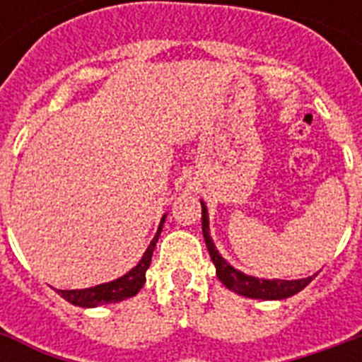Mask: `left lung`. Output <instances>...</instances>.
<instances>
[{"label": "left lung", "instance_id": "8db88e82", "mask_svg": "<svg viewBox=\"0 0 362 362\" xmlns=\"http://www.w3.org/2000/svg\"><path fill=\"white\" fill-rule=\"evenodd\" d=\"M201 209H203V237L209 247L210 259L216 267V276L220 278V281L227 289L238 293L242 297L247 298H261V300H281V298L293 297L298 291H303L304 287L308 286L310 281L314 280L317 272L308 278H300V280H264V278H255V276L244 274L242 270L235 269L229 261L221 257V253L218 252L214 240L210 237V221H209V209L204 201H201Z\"/></svg>", "mask_w": 362, "mask_h": 362}]
</instances>
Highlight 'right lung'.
I'll list each match as a JSON object with an SVG mask.
<instances>
[{"instance_id": "1", "label": "right lung", "mask_w": 362, "mask_h": 362, "mask_svg": "<svg viewBox=\"0 0 362 362\" xmlns=\"http://www.w3.org/2000/svg\"><path fill=\"white\" fill-rule=\"evenodd\" d=\"M165 218H167V214H163V218L159 221L158 231L153 235L150 246L146 247V252L142 253L141 261L129 272H125L124 276L112 281L86 287V289H56L58 295H62L67 303L75 304V306H82V308H98L101 304L120 303L124 298L135 297L136 293L142 289V286H144V281H146V270L150 267V261H152L156 242H158L161 229H163Z\"/></svg>"}]
</instances>
